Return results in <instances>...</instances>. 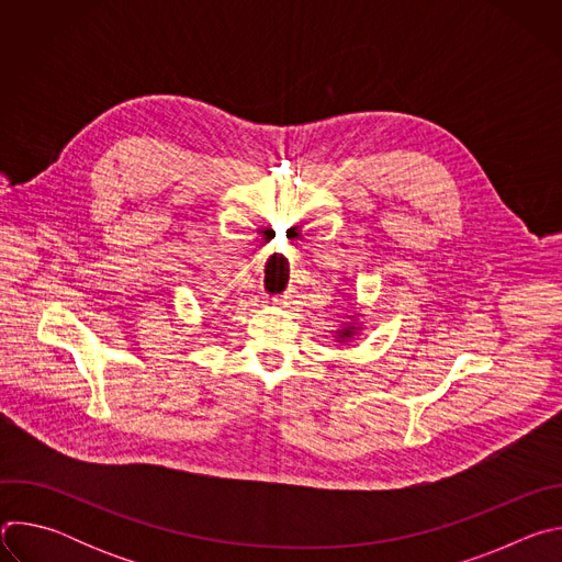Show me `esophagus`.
Wrapping results in <instances>:
<instances>
[{"instance_id": "34e87169", "label": "esophagus", "mask_w": 562, "mask_h": 562, "mask_svg": "<svg viewBox=\"0 0 562 562\" xmlns=\"http://www.w3.org/2000/svg\"><path fill=\"white\" fill-rule=\"evenodd\" d=\"M293 289H286L284 293H280V295H276L273 297V304H278V306H289L291 304V300H293Z\"/></svg>"}]
</instances>
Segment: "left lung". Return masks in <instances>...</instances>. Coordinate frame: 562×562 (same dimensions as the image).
I'll return each instance as SVG.
<instances>
[{
	"instance_id": "obj_1",
	"label": "left lung",
	"mask_w": 562,
	"mask_h": 562,
	"mask_svg": "<svg viewBox=\"0 0 562 562\" xmlns=\"http://www.w3.org/2000/svg\"><path fill=\"white\" fill-rule=\"evenodd\" d=\"M349 317H356V315H349ZM360 329H362V327H360L358 323H345V327H340L334 338H336V342H349Z\"/></svg>"
}]
</instances>
